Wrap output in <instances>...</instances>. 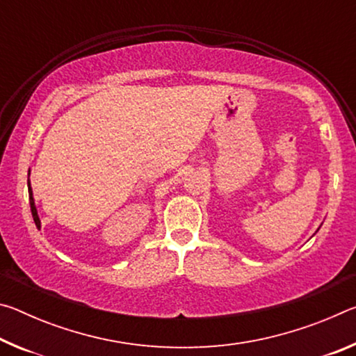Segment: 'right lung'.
<instances>
[{
  "label": "right lung",
  "mask_w": 356,
  "mask_h": 356,
  "mask_svg": "<svg viewBox=\"0 0 356 356\" xmlns=\"http://www.w3.org/2000/svg\"><path fill=\"white\" fill-rule=\"evenodd\" d=\"M28 193H29V206H31V213H33L34 222H35V226L40 227V220H39V216H38V210H35V206H34L33 190H31V186H29V182H28Z\"/></svg>",
  "instance_id": "obj_1"
}]
</instances>
